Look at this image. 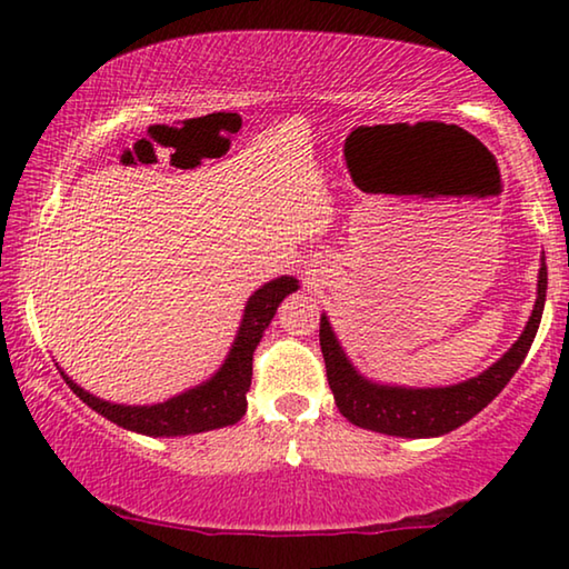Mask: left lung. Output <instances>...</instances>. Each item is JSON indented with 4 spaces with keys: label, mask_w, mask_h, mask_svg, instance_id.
Returning a JSON list of instances; mask_svg holds the SVG:
<instances>
[{
    "label": "left lung",
    "mask_w": 569,
    "mask_h": 569,
    "mask_svg": "<svg viewBox=\"0 0 569 569\" xmlns=\"http://www.w3.org/2000/svg\"><path fill=\"white\" fill-rule=\"evenodd\" d=\"M547 299V262L541 256L539 281H537V301L533 311L523 327L521 337L508 347L503 358H498L480 376L462 380L455 386L439 388H406L376 383L362 376L347 358L342 345L329 325L327 313H321L319 321V345L325 355L327 380L335 393V403L339 413L355 427L380 431V435L423 439V437H442L449 431L462 427L475 413H480L493 398L503 391L513 372L521 368L529 347L537 337L541 311Z\"/></svg>",
    "instance_id": "8db88e82"
}]
</instances>
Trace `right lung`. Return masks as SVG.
<instances>
[{"mask_svg": "<svg viewBox=\"0 0 569 569\" xmlns=\"http://www.w3.org/2000/svg\"><path fill=\"white\" fill-rule=\"evenodd\" d=\"M299 288V281L293 276H281L276 281L260 286L256 293L244 303V313L237 329L234 342L227 352L214 376L203 383L189 388V391L178 393L168 401L150 403V406H127L112 403L94 393L83 391L79 383L61 370L68 388L81 398L89 409H94L101 417L114 421L117 427L138 431L146 437H186L199 435V431L222 429L237 423L244 411H248V391L252 380V352L260 345L262 332H266L270 319L276 317V309L288 293Z\"/></svg>", "mask_w": 569, "mask_h": 569, "instance_id": "right-lung-1", "label": "right lung"}]
</instances>
